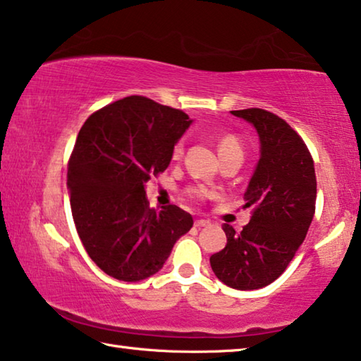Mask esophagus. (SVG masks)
Listing matches in <instances>:
<instances>
[{
	"label": "esophagus",
	"instance_id": "obj_1",
	"mask_svg": "<svg viewBox=\"0 0 361 361\" xmlns=\"http://www.w3.org/2000/svg\"><path fill=\"white\" fill-rule=\"evenodd\" d=\"M205 226H210L209 219H195L194 228H205Z\"/></svg>",
	"mask_w": 361,
	"mask_h": 361
}]
</instances>
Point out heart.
<instances>
[{"label":"heart","instance_id":"1","mask_svg":"<svg viewBox=\"0 0 361 361\" xmlns=\"http://www.w3.org/2000/svg\"><path fill=\"white\" fill-rule=\"evenodd\" d=\"M218 152L221 159H228V157H239L243 161V146L240 143L239 137L235 135H224L219 138L218 142ZM183 154V142L180 140L178 143L173 146L172 156L173 159H178ZM188 195L195 200H205L213 195L210 189H207L204 186H191L188 189Z\"/></svg>","mask_w":361,"mask_h":361}]
</instances>
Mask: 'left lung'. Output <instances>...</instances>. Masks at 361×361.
<instances>
[{"instance_id": "left-lung-1", "label": "left lung", "mask_w": 361, "mask_h": 361, "mask_svg": "<svg viewBox=\"0 0 361 361\" xmlns=\"http://www.w3.org/2000/svg\"><path fill=\"white\" fill-rule=\"evenodd\" d=\"M255 126L261 157L243 199L253 215L242 231L223 224L226 247L210 256L215 276L231 288L258 290L288 267L312 223L314 159L288 122L261 108L231 111Z\"/></svg>"}]
</instances>
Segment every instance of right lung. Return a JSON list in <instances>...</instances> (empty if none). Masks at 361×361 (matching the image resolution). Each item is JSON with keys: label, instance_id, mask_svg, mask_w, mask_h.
<instances>
[{"label": "right lung", "instance_id": "right-lung-1", "mask_svg": "<svg viewBox=\"0 0 361 361\" xmlns=\"http://www.w3.org/2000/svg\"><path fill=\"white\" fill-rule=\"evenodd\" d=\"M189 124L181 109L132 95L97 109L79 130L68 161L71 215L85 252L108 276L151 277L192 228L188 212L149 209L145 192Z\"/></svg>", "mask_w": 361, "mask_h": 361}]
</instances>
